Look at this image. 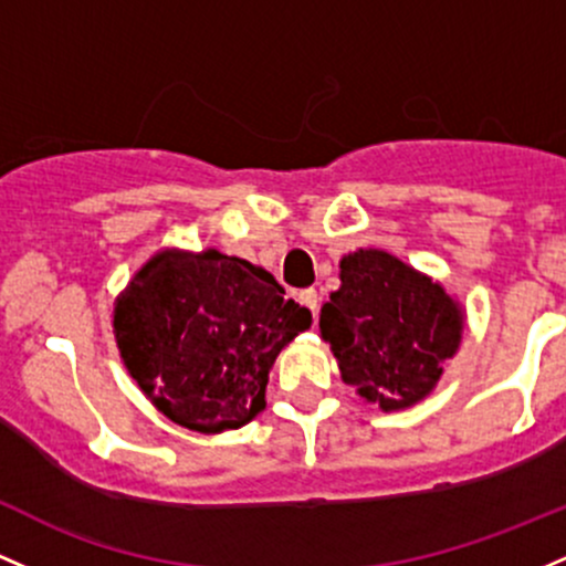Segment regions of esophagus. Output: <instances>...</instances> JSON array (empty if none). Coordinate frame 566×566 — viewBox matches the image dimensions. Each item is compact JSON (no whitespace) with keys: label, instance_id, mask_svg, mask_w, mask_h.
Instances as JSON below:
<instances>
[{"label":"esophagus","instance_id":"1","mask_svg":"<svg viewBox=\"0 0 566 566\" xmlns=\"http://www.w3.org/2000/svg\"><path fill=\"white\" fill-rule=\"evenodd\" d=\"M297 303L306 306L316 322V312H319V295H316V290H301V293H297Z\"/></svg>","mask_w":566,"mask_h":566}]
</instances>
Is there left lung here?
<instances>
[{"mask_svg": "<svg viewBox=\"0 0 566 566\" xmlns=\"http://www.w3.org/2000/svg\"><path fill=\"white\" fill-rule=\"evenodd\" d=\"M338 269L340 287L322 306L319 333L340 378L378 411H406L438 387L459 352L462 303L387 250L349 252Z\"/></svg>", "mask_w": 566, "mask_h": 566, "instance_id": "1", "label": "left lung"}]
</instances>
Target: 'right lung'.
Wrapping results in <instances>:
<instances>
[{
	"mask_svg": "<svg viewBox=\"0 0 566 566\" xmlns=\"http://www.w3.org/2000/svg\"><path fill=\"white\" fill-rule=\"evenodd\" d=\"M312 327L269 271L214 247H164L115 297L112 333L136 387L185 430H239L265 408L279 352Z\"/></svg>",
	"mask_w": 566,
	"mask_h": 566,
	"instance_id": "add662e5",
	"label": "right lung"
}]
</instances>
